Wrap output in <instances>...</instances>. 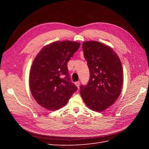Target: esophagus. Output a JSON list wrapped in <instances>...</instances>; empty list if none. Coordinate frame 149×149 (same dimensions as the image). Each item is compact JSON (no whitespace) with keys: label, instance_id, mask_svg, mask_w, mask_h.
<instances>
[{"label":"esophagus","instance_id":"1","mask_svg":"<svg viewBox=\"0 0 149 149\" xmlns=\"http://www.w3.org/2000/svg\"><path fill=\"white\" fill-rule=\"evenodd\" d=\"M74 84H75V85L76 86V87H77L78 88H79V84H80V82H79V81L76 82Z\"/></svg>","mask_w":149,"mask_h":149}]
</instances>
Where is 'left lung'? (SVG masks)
<instances>
[{"label":"left lung","instance_id":"8db88e82","mask_svg":"<svg viewBox=\"0 0 149 149\" xmlns=\"http://www.w3.org/2000/svg\"><path fill=\"white\" fill-rule=\"evenodd\" d=\"M83 49L90 78L86 86H81L80 94L90 109L101 112L120 94L124 81L121 61L113 49L101 42H84Z\"/></svg>","mask_w":149,"mask_h":149}]
</instances>
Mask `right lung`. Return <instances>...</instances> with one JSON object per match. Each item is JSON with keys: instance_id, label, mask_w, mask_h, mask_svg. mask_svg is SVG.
I'll return each instance as SVG.
<instances>
[{"instance_id": "obj_1", "label": "right lung", "mask_w": 149, "mask_h": 149, "mask_svg": "<svg viewBox=\"0 0 149 149\" xmlns=\"http://www.w3.org/2000/svg\"><path fill=\"white\" fill-rule=\"evenodd\" d=\"M80 43L58 41L42 48L31 65L29 86L39 105L50 111L65 106L77 87L70 81L67 63Z\"/></svg>"}]
</instances>
